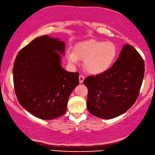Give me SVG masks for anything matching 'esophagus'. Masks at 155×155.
<instances>
[{"label":"esophagus","instance_id":"obj_1","mask_svg":"<svg viewBox=\"0 0 155 155\" xmlns=\"http://www.w3.org/2000/svg\"><path fill=\"white\" fill-rule=\"evenodd\" d=\"M84 76L80 75L79 76V82H80V83H82V82H84Z\"/></svg>","mask_w":155,"mask_h":155}]
</instances>
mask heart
I'll list each match as a JSON object with an SVG mask.
<instances>
[{"mask_svg": "<svg viewBox=\"0 0 155 155\" xmlns=\"http://www.w3.org/2000/svg\"><path fill=\"white\" fill-rule=\"evenodd\" d=\"M118 54L116 44L111 41L90 39L78 44L74 52L67 53L68 61L75 64L83 61V68L90 75H99L109 71L115 62Z\"/></svg>", "mask_w": 155, "mask_h": 155, "instance_id": "heart-1", "label": "heart"}]
</instances>
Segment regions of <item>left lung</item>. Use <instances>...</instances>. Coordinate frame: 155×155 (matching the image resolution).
Segmentation results:
<instances>
[{
    "instance_id": "obj_1",
    "label": "left lung",
    "mask_w": 155,
    "mask_h": 155,
    "mask_svg": "<svg viewBox=\"0 0 155 155\" xmlns=\"http://www.w3.org/2000/svg\"><path fill=\"white\" fill-rule=\"evenodd\" d=\"M145 63L135 48L125 44L111 68L84 80L88 89V111L103 119L121 115L136 101L143 83Z\"/></svg>"
}]
</instances>
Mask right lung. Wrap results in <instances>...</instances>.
I'll return each instance as SVG.
<instances>
[{
  "label": "right lung",
  "instance_id": "right-lung-1",
  "mask_svg": "<svg viewBox=\"0 0 155 155\" xmlns=\"http://www.w3.org/2000/svg\"><path fill=\"white\" fill-rule=\"evenodd\" d=\"M65 44L48 35L36 38L18 53L13 66V82L21 106L36 117L51 120L63 115L79 73L61 65Z\"/></svg>",
  "mask_w": 155,
  "mask_h": 155
}]
</instances>
